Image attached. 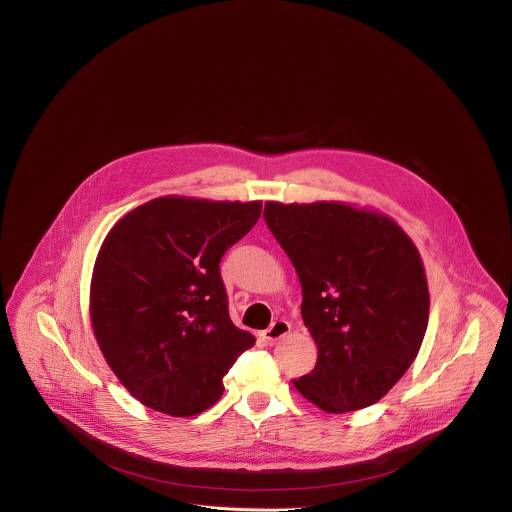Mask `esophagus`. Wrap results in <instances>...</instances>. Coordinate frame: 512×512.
Returning a JSON list of instances; mask_svg holds the SVG:
<instances>
[{
  "label": "esophagus",
  "instance_id": "1",
  "mask_svg": "<svg viewBox=\"0 0 512 512\" xmlns=\"http://www.w3.org/2000/svg\"><path fill=\"white\" fill-rule=\"evenodd\" d=\"M289 331H291V325H289V321H283V319H279V321H275V323H273L269 329H265V331L261 333V337H263V341H265V343L273 345L275 341H279L281 337H285Z\"/></svg>",
  "mask_w": 512,
  "mask_h": 512
}]
</instances>
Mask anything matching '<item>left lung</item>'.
Wrapping results in <instances>:
<instances>
[{"mask_svg": "<svg viewBox=\"0 0 512 512\" xmlns=\"http://www.w3.org/2000/svg\"><path fill=\"white\" fill-rule=\"evenodd\" d=\"M265 223L291 259L301 315L319 355L297 391L327 413L383 399L413 365L429 323L421 255L387 215L345 203H265Z\"/></svg>", "mask_w": 512, "mask_h": 512, "instance_id": "obj_1", "label": "left lung"}]
</instances>
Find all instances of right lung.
Masks as SVG:
<instances>
[{"mask_svg":"<svg viewBox=\"0 0 512 512\" xmlns=\"http://www.w3.org/2000/svg\"><path fill=\"white\" fill-rule=\"evenodd\" d=\"M261 201L159 197L107 233L91 279L99 349L145 407L191 417L255 337L233 325L219 261L261 215Z\"/></svg>","mask_w":512,"mask_h":512,"instance_id":"obj_1","label":"right lung"}]
</instances>
